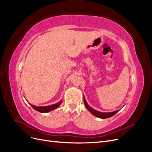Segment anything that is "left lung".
<instances>
[{
	"instance_id": "1",
	"label": "left lung",
	"mask_w": 152,
	"mask_h": 152,
	"mask_svg": "<svg viewBox=\"0 0 152 152\" xmlns=\"http://www.w3.org/2000/svg\"><path fill=\"white\" fill-rule=\"evenodd\" d=\"M84 104L86 108L87 109L89 112H90L92 114L94 115V116L97 117L98 118H110L112 116H113L115 114H116L119 110H115L114 112H101L99 111H97L94 109H93L92 107H91L90 106L87 104V103L86 102V99L84 96Z\"/></svg>"
}]
</instances>
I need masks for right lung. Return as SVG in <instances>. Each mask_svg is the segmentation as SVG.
I'll return each instance as SVG.
<instances>
[{"label":"right lung","mask_w":152,"mask_h":152,"mask_svg":"<svg viewBox=\"0 0 152 152\" xmlns=\"http://www.w3.org/2000/svg\"><path fill=\"white\" fill-rule=\"evenodd\" d=\"M61 103H62V100L59 101L58 103H57L56 104H53L49 105V106H46V107H36V106H35V105H32L31 104H30L35 110H37V111H38L41 113H48L49 112L52 111V110L58 108L59 107V105L61 104Z\"/></svg>","instance_id":"add662e5"}]
</instances>
